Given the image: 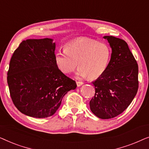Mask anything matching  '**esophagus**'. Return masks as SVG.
<instances>
[{"label":"esophagus","instance_id":"obj_1","mask_svg":"<svg viewBox=\"0 0 149 149\" xmlns=\"http://www.w3.org/2000/svg\"><path fill=\"white\" fill-rule=\"evenodd\" d=\"M83 84V83L82 82V81H77V85L78 87L81 86Z\"/></svg>","mask_w":149,"mask_h":149}]
</instances>
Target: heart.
<instances>
[{
    "instance_id": "heart-1",
    "label": "heart",
    "mask_w": 149,
    "mask_h": 149,
    "mask_svg": "<svg viewBox=\"0 0 149 149\" xmlns=\"http://www.w3.org/2000/svg\"><path fill=\"white\" fill-rule=\"evenodd\" d=\"M111 58V49L107 43L81 38L68 42L64 52H57L55 62L59 70L65 74L72 72L78 64V76L95 79L107 70Z\"/></svg>"
}]
</instances>
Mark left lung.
I'll return each mask as SVG.
<instances>
[{"mask_svg":"<svg viewBox=\"0 0 149 149\" xmlns=\"http://www.w3.org/2000/svg\"><path fill=\"white\" fill-rule=\"evenodd\" d=\"M112 49L111 61L104 74L92 82L95 95L89 106L102 119L123 113L133 100L138 89V66L125 40L104 36Z\"/></svg>","mask_w":149,"mask_h":149,"instance_id":"left-lung-1","label":"left lung"}]
</instances>
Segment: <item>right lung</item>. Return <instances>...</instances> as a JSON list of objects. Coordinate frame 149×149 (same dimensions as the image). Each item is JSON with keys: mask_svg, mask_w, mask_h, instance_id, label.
<instances>
[{"mask_svg": "<svg viewBox=\"0 0 149 149\" xmlns=\"http://www.w3.org/2000/svg\"><path fill=\"white\" fill-rule=\"evenodd\" d=\"M52 38L23 40L11 57L7 83L12 101L24 115L35 118L52 116L63 97L77 87L55 62Z\"/></svg>", "mask_w": 149, "mask_h": 149, "instance_id": "right-lung-1", "label": "right lung"}]
</instances>
